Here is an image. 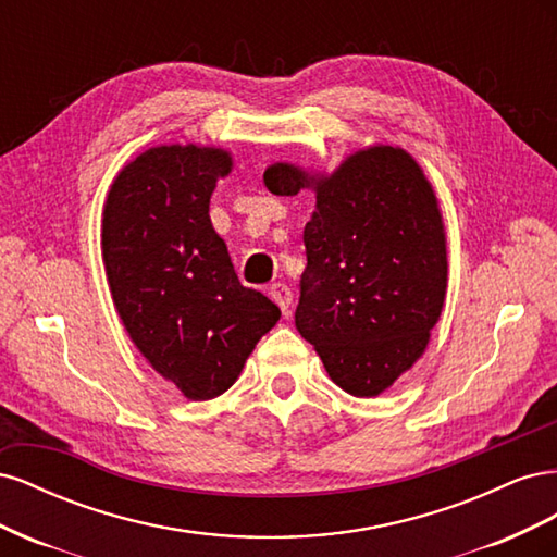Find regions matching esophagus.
I'll return each mask as SVG.
<instances>
[{
	"mask_svg": "<svg viewBox=\"0 0 557 557\" xmlns=\"http://www.w3.org/2000/svg\"><path fill=\"white\" fill-rule=\"evenodd\" d=\"M269 297L276 301L278 309L283 311V315H288V309L293 305V293H290L288 285H285V283H274L272 288H269Z\"/></svg>",
	"mask_w": 557,
	"mask_h": 557,
	"instance_id": "obj_1",
	"label": "esophagus"
}]
</instances>
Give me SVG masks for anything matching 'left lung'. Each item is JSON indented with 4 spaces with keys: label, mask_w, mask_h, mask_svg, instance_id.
Instances as JSON below:
<instances>
[{
    "label": "left lung",
    "mask_w": 557,
    "mask_h": 557,
    "mask_svg": "<svg viewBox=\"0 0 557 557\" xmlns=\"http://www.w3.org/2000/svg\"><path fill=\"white\" fill-rule=\"evenodd\" d=\"M264 185L281 197L315 193L297 332L342 391L385 393L423 356L446 301V230L423 166L376 144L332 174L274 162Z\"/></svg>",
    "instance_id": "8db88e82"
}]
</instances>
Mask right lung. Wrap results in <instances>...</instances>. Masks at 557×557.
Masks as SVG:
<instances>
[{
    "label": "right lung",
    "mask_w": 557,
    "mask_h": 557,
    "mask_svg": "<svg viewBox=\"0 0 557 557\" xmlns=\"http://www.w3.org/2000/svg\"><path fill=\"white\" fill-rule=\"evenodd\" d=\"M221 146L144 150L113 178L102 211V260L132 344L183 397L205 401L239 379L281 311L244 288L209 218Z\"/></svg>",
    "instance_id": "1"
}]
</instances>
